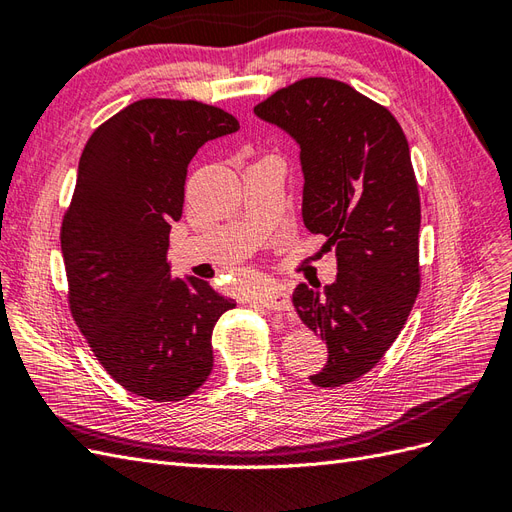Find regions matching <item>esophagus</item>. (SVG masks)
I'll return each mask as SVG.
<instances>
[{
    "instance_id": "obj_1",
    "label": "esophagus",
    "mask_w": 512,
    "mask_h": 512,
    "mask_svg": "<svg viewBox=\"0 0 512 512\" xmlns=\"http://www.w3.org/2000/svg\"><path fill=\"white\" fill-rule=\"evenodd\" d=\"M256 301L262 307L275 309V312H288V309H290V297L282 286H269L265 290L256 292Z\"/></svg>"
}]
</instances>
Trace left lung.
Segmentation results:
<instances>
[{"label":"left lung","instance_id":"1","mask_svg":"<svg viewBox=\"0 0 512 512\" xmlns=\"http://www.w3.org/2000/svg\"><path fill=\"white\" fill-rule=\"evenodd\" d=\"M254 113L301 147L303 224L337 256L333 284L292 292L299 318L329 350L309 380L333 389L382 359L421 288V198L410 147L389 108L324 76L275 91Z\"/></svg>","mask_w":512,"mask_h":512}]
</instances>
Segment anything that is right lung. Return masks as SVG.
<instances>
[{"label":"right lung","mask_w":512,"mask_h":512,"mask_svg":"<svg viewBox=\"0 0 512 512\" xmlns=\"http://www.w3.org/2000/svg\"><path fill=\"white\" fill-rule=\"evenodd\" d=\"M237 130L218 106L147 98L83 149L61 222L68 303L100 365L134 395L179 401L213 369V327L237 303L198 277L170 275L168 232L196 151Z\"/></svg>","instance_id":"1"}]
</instances>
